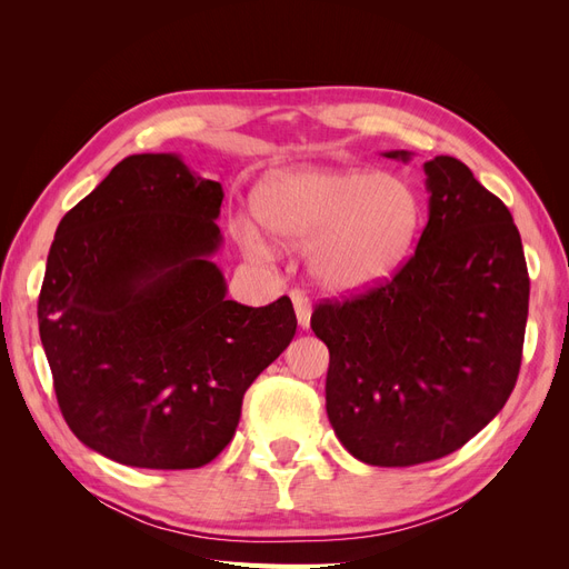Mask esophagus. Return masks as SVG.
<instances>
[{"label": "esophagus", "instance_id": "obj_1", "mask_svg": "<svg viewBox=\"0 0 569 569\" xmlns=\"http://www.w3.org/2000/svg\"><path fill=\"white\" fill-rule=\"evenodd\" d=\"M289 297H291V303H295L297 320H299V325L306 330V327L311 325V301H308V297L303 295L301 289H291Z\"/></svg>", "mask_w": 569, "mask_h": 569}]
</instances>
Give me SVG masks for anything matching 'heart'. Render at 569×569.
<instances>
[{"label": "heart", "instance_id": "b5f03b06", "mask_svg": "<svg viewBox=\"0 0 569 569\" xmlns=\"http://www.w3.org/2000/svg\"><path fill=\"white\" fill-rule=\"evenodd\" d=\"M253 216L280 242L301 244L313 282L332 295H360L385 284L416 247L422 206L406 180L368 170H280L258 182ZM244 249L268 253L244 230Z\"/></svg>", "mask_w": 569, "mask_h": 569}]
</instances>
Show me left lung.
Instances as JSON below:
<instances>
[{
	"label": "left lung",
	"instance_id": "obj_1",
	"mask_svg": "<svg viewBox=\"0 0 569 569\" xmlns=\"http://www.w3.org/2000/svg\"><path fill=\"white\" fill-rule=\"evenodd\" d=\"M425 176L429 220L408 263L311 316L330 349L327 418L343 449L380 468L458 451L506 406L522 363L529 274L508 206L453 157Z\"/></svg>",
	"mask_w": 569,
	"mask_h": 569
}]
</instances>
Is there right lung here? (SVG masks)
I'll list each match as a JSON object with an SVG mask.
<instances>
[{
  "label": "right lung",
  "instance_id": "obj_1",
  "mask_svg": "<svg viewBox=\"0 0 569 569\" xmlns=\"http://www.w3.org/2000/svg\"><path fill=\"white\" fill-rule=\"evenodd\" d=\"M222 197L176 153H134L59 222L40 339L63 420L116 462H211L234 437L244 391L295 339L289 297L226 299L211 261Z\"/></svg>",
  "mask_w": 569,
  "mask_h": 569
}]
</instances>
